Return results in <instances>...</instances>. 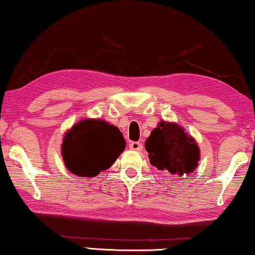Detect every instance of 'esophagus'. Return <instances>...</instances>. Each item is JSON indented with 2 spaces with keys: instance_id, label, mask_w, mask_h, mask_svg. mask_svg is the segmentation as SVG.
Returning a JSON list of instances; mask_svg holds the SVG:
<instances>
[{
  "instance_id": "esophagus-1",
  "label": "esophagus",
  "mask_w": 255,
  "mask_h": 255,
  "mask_svg": "<svg viewBox=\"0 0 255 255\" xmlns=\"http://www.w3.org/2000/svg\"><path fill=\"white\" fill-rule=\"evenodd\" d=\"M128 147H130L132 150H135V152H140V150L142 149V145L138 141H131Z\"/></svg>"
}]
</instances>
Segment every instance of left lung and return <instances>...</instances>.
I'll return each mask as SVG.
<instances>
[{
    "instance_id": "8db88e82",
    "label": "left lung",
    "mask_w": 255,
    "mask_h": 255,
    "mask_svg": "<svg viewBox=\"0 0 255 255\" xmlns=\"http://www.w3.org/2000/svg\"><path fill=\"white\" fill-rule=\"evenodd\" d=\"M145 148L150 164L172 176L190 175L200 161V149L195 139L172 122L161 121L146 139Z\"/></svg>"
}]
</instances>
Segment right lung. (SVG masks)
Instances as JSON below:
<instances>
[{"mask_svg": "<svg viewBox=\"0 0 255 255\" xmlns=\"http://www.w3.org/2000/svg\"><path fill=\"white\" fill-rule=\"evenodd\" d=\"M125 140L108 122L85 119L65 132L61 154L66 169L79 177H94L112 167L123 153Z\"/></svg>", "mask_w": 255, "mask_h": 255, "instance_id": "obj_1", "label": "right lung"}]
</instances>
